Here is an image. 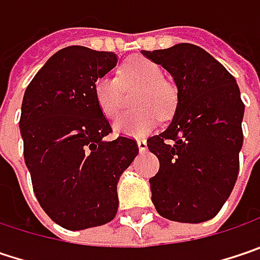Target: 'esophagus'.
<instances>
[{"instance_id": "34e87169", "label": "esophagus", "mask_w": 260, "mask_h": 260, "mask_svg": "<svg viewBox=\"0 0 260 260\" xmlns=\"http://www.w3.org/2000/svg\"><path fill=\"white\" fill-rule=\"evenodd\" d=\"M138 146H139V151H146L148 149V143L145 139L138 140Z\"/></svg>"}]
</instances>
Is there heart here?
Returning a JSON list of instances; mask_svg holds the SVG:
<instances>
[{
    "label": "heart",
    "instance_id": "heart-1",
    "mask_svg": "<svg viewBox=\"0 0 260 260\" xmlns=\"http://www.w3.org/2000/svg\"><path fill=\"white\" fill-rule=\"evenodd\" d=\"M122 88H139L133 105L139 108L121 115L114 122L117 133L132 138L149 135L161 120L175 114L177 90L162 77V69L148 57L133 56L118 69V78L103 75L94 84V96L108 118H115L121 111Z\"/></svg>",
    "mask_w": 260,
    "mask_h": 260
}]
</instances>
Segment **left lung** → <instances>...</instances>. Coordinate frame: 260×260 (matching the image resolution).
<instances>
[{"instance_id": "left-lung-1", "label": "left lung", "mask_w": 260, "mask_h": 260, "mask_svg": "<svg viewBox=\"0 0 260 260\" xmlns=\"http://www.w3.org/2000/svg\"><path fill=\"white\" fill-rule=\"evenodd\" d=\"M167 69L177 85L170 125L148 139L159 170L149 179L162 217L200 223L214 217L231 195L240 169L244 103L235 78L194 44L142 51Z\"/></svg>"}]
</instances>
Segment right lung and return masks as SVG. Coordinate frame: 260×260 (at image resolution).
<instances>
[{"label":"right lung","mask_w":260,"mask_h":260,"mask_svg":"<svg viewBox=\"0 0 260 260\" xmlns=\"http://www.w3.org/2000/svg\"><path fill=\"white\" fill-rule=\"evenodd\" d=\"M117 54L71 46L29 83L22 102L23 155L35 197L53 222L78 231L111 222L117 183L139 152L135 139H105L112 128L94 96Z\"/></svg>","instance_id":"add662e5"}]
</instances>
